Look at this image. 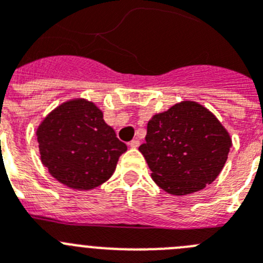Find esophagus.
Masks as SVG:
<instances>
[{
	"instance_id": "esophagus-1",
	"label": "esophagus",
	"mask_w": 263,
	"mask_h": 263,
	"mask_svg": "<svg viewBox=\"0 0 263 263\" xmlns=\"http://www.w3.org/2000/svg\"><path fill=\"white\" fill-rule=\"evenodd\" d=\"M129 146L132 148H137L139 146V141H138V139H133V141H130Z\"/></svg>"
}]
</instances>
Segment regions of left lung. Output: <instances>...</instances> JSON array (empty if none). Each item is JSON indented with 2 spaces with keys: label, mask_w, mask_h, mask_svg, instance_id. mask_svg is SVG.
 Returning <instances> with one entry per match:
<instances>
[{
  "label": "left lung",
  "mask_w": 263,
  "mask_h": 263,
  "mask_svg": "<svg viewBox=\"0 0 263 263\" xmlns=\"http://www.w3.org/2000/svg\"><path fill=\"white\" fill-rule=\"evenodd\" d=\"M139 146L152 178L171 195L200 191L217 178L227 162L232 139L208 109L183 101L155 115Z\"/></svg>",
  "instance_id": "obj_1"
}]
</instances>
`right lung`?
<instances>
[{"label":"right lung","mask_w":263,"mask_h":263,"mask_svg":"<svg viewBox=\"0 0 263 263\" xmlns=\"http://www.w3.org/2000/svg\"><path fill=\"white\" fill-rule=\"evenodd\" d=\"M42 163L58 182L92 190L106 182L127 150L93 103L76 99L52 110L36 130Z\"/></svg>","instance_id":"right-lung-1"}]
</instances>
